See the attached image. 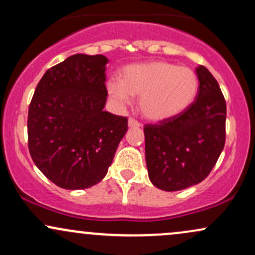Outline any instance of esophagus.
Here are the masks:
<instances>
[{
  "mask_svg": "<svg viewBox=\"0 0 255 255\" xmlns=\"http://www.w3.org/2000/svg\"><path fill=\"white\" fill-rule=\"evenodd\" d=\"M128 126H129L130 128H133V127H140V122L139 121H136L135 119H133V118H129L128 119Z\"/></svg>",
  "mask_w": 255,
  "mask_h": 255,
  "instance_id": "obj_1",
  "label": "esophagus"
}]
</instances>
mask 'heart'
Listing matches in <instances>:
<instances>
[{
  "label": "heart",
  "mask_w": 255,
  "mask_h": 255,
  "mask_svg": "<svg viewBox=\"0 0 255 255\" xmlns=\"http://www.w3.org/2000/svg\"><path fill=\"white\" fill-rule=\"evenodd\" d=\"M107 90L119 105H127L130 97H140L139 108L146 119L164 121L191 107L198 95L199 79L189 67L156 61L128 66L121 81L109 80Z\"/></svg>",
  "instance_id": "b5f03b06"
}]
</instances>
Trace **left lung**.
<instances>
[{
    "label": "left lung",
    "instance_id": "left-lung-1",
    "mask_svg": "<svg viewBox=\"0 0 255 255\" xmlns=\"http://www.w3.org/2000/svg\"><path fill=\"white\" fill-rule=\"evenodd\" d=\"M195 101L175 118L145 125L148 177L157 188L181 191L207 177L225 144L227 104L209 69L197 68Z\"/></svg>",
    "mask_w": 255,
    "mask_h": 255
}]
</instances>
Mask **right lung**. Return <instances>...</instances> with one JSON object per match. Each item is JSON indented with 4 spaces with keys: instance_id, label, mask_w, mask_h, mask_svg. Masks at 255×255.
<instances>
[{
    "instance_id": "obj_1",
    "label": "right lung",
    "mask_w": 255,
    "mask_h": 255,
    "mask_svg": "<svg viewBox=\"0 0 255 255\" xmlns=\"http://www.w3.org/2000/svg\"><path fill=\"white\" fill-rule=\"evenodd\" d=\"M103 55L77 54L51 67L28 107V150L37 168L64 189H85L107 175L128 120L104 111Z\"/></svg>"
}]
</instances>
